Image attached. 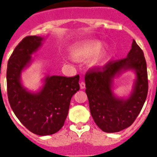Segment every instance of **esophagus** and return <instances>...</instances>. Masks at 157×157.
<instances>
[{
  "label": "esophagus",
  "mask_w": 157,
  "mask_h": 157,
  "mask_svg": "<svg viewBox=\"0 0 157 157\" xmlns=\"http://www.w3.org/2000/svg\"><path fill=\"white\" fill-rule=\"evenodd\" d=\"M85 87H86L85 82L82 81L81 82H80V88H81V89H85Z\"/></svg>",
  "instance_id": "1"
}]
</instances>
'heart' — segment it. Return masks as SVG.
<instances>
[{
  "label": "heart",
  "instance_id": "obj_1",
  "mask_svg": "<svg viewBox=\"0 0 157 157\" xmlns=\"http://www.w3.org/2000/svg\"><path fill=\"white\" fill-rule=\"evenodd\" d=\"M102 42L97 40H88L77 43L71 48V54L75 59L84 60L91 57L90 63L94 66L104 65L109 58V47H102Z\"/></svg>",
  "mask_w": 157,
  "mask_h": 157
}]
</instances>
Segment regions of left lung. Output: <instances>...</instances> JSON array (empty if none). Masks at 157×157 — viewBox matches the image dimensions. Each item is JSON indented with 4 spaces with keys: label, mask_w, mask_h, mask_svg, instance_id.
<instances>
[{
    "label": "left lung",
    "mask_w": 157,
    "mask_h": 157,
    "mask_svg": "<svg viewBox=\"0 0 157 157\" xmlns=\"http://www.w3.org/2000/svg\"><path fill=\"white\" fill-rule=\"evenodd\" d=\"M127 70H135L137 78L130 97L120 99L112 93V82L116 75ZM85 82L91 116L98 127L107 133L127 128L138 117L148 94V74L143 51L133 40L127 57L90 69L86 73Z\"/></svg>",
    "instance_id": "left-lung-1"
}]
</instances>
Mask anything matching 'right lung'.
Segmentation results:
<instances>
[{"label":"right lung","instance_id":"obj_1","mask_svg":"<svg viewBox=\"0 0 157 157\" xmlns=\"http://www.w3.org/2000/svg\"><path fill=\"white\" fill-rule=\"evenodd\" d=\"M43 37H24L8 59L7 92L16 117L30 131L37 135L53 134L64 124L71 99L79 90V75L47 76L38 93H30L22 86L20 75L31 61V55L41 45Z\"/></svg>","mask_w":157,"mask_h":157}]
</instances>
